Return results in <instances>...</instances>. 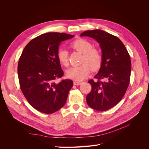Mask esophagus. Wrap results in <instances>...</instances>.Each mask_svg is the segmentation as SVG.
I'll return each instance as SVG.
<instances>
[{
	"mask_svg": "<svg viewBox=\"0 0 149 149\" xmlns=\"http://www.w3.org/2000/svg\"><path fill=\"white\" fill-rule=\"evenodd\" d=\"M81 82H79V81H74L73 82V84H74V85H76V86H78V85H79V84H81Z\"/></svg>",
	"mask_w": 149,
	"mask_h": 149,
	"instance_id": "34e87169",
	"label": "esophagus"
}]
</instances>
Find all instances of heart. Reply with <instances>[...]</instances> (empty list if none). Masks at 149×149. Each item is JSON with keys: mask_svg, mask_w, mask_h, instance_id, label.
<instances>
[{"mask_svg": "<svg viewBox=\"0 0 149 149\" xmlns=\"http://www.w3.org/2000/svg\"><path fill=\"white\" fill-rule=\"evenodd\" d=\"M70 47L74 50L83 54L81 65L71 68L66 71L68 78L76 81L84 79L91 71L97 70L102 62V55L99 49L93 47V45L87 40L79 38L70 44ZM56 58L60 64L65 67L69 66L68 52L65 49H58Z\"/></svg>", "mask_w": 149, "mask_h": 149, "instance_id": "heart-1", "label": "heart"}]
</instances>
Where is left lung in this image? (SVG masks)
Here are the masks:
<instances>
[{"label":"left lung","instance_id":"8db88e82","mask_svg":"<svg viewBox=\"0 0 149 149\" xmlns=\"http://www.w3.org/2000/svg\"><path fill=\"white\" fill-rule=\"evenodd\" d=\"M81 36L96 40L102 53L96 81H88L92 88L86 96L87 104L96 111H107L118 104L127 91L131 72L130 55L121 40L106 31L87 30Z\"/></svg>","mask_w":149,"mask_h":149}]
</instances>
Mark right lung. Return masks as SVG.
<instances>
[{
    "mask_svg": "<svg viewBox=\"0 0 149 149\" xmlns=\"http://www.w3.org/2000/svg\"><path fill=\"white\" fill-rule=\"evenodd\" d=\"M74 35L51 32L32 39L24 48L18 63L21 91L30 104L45 114L59 110L66 102L73 81L66 79L56 58L60 43Z\"/></svg>",
    "mask_w": 149,
    "mask_h": 149,
    "instance_id": "right-lung-1",
    "label": "right lung"
}]
</instances>
